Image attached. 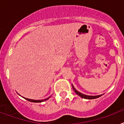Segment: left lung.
Masks as SVG:
<instances>
[{"label":"left lung","instance_id":"left-lung-1","mask_svg":"<svg viewBox=\"0 0 124 124\" xmlns=\"http://www.w3.org/2000/svg\"><path fill=\"white\" fill-rule=\"evenodd\" d=\"M73 90L75 91V92L78 95H79L80 96H81L82 98H85V99H94V98H98V97H100V96H102V95H98V96H87V95L82 94L81 93L78 92V91L76 90L75 89V87H73Z\"/></svg>","mask_w":124,"mask_h":124}]
</instances>
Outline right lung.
<instances>
[{
  "instance_id": "obj_1",
  "label": "right lung",
  "mask_w": 124,
  "mask_h": 124,
  "mask_svg": "<svg viewBox=\"0 0 124 124\" xmlns=\"http://www.w3.org/2000/svg\"><path fill=\"white\" fill-rule=\"evenodd\" d=\"M50 97V96H49ZM49 98H46V99H44V100H32V99H28V98H24L26 100H28V101H30V102H44L46 100H47Z\"/></svg>"
}]
</instances>
